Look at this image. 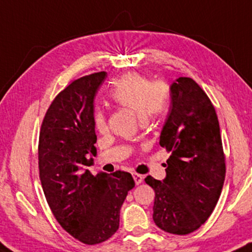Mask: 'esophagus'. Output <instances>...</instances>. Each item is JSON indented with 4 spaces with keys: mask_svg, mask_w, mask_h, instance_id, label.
I'll use <instances>...</instances> for the list:
<instances>
[{
    "mask_svg": "<svg viewBox=\"0 0 252 252\" xmlns=\"http://www.w3.org/2000/svg\"><path fill=\"white\" fill-rule=\"evenodd\" d=\"M133 179H134L135 185H140V183L144 181V176L140 174H133Z\"/></svg>",
    "mask_w": 252,
    "mask_h": 252,
    "instance_id": "1",
    "label": "esophagus"
}]
</instances>
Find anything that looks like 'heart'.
Instances as JSON below:
<instances>
[{
    "label": "heart",
    "instance_id": "heart-1",
    "mask_svg": "<svg viewBox=\"0 0 252 252\" xmlns=\"http://www.w3.org/2000/svg\"><path fill=\"white\" fill-rule=\"evenodd\" d=\"M109 98L121 108L129 109L140 118L141 123L154 120L166 112L169 106V88L162 82H154L137 72L124 75L115 82ZM93 123L96 131L104 132L107 117L103 111L94 112Z\"/></svg>",
    "mask_w": 252,
    "mask_h": 252
}]
</instances>
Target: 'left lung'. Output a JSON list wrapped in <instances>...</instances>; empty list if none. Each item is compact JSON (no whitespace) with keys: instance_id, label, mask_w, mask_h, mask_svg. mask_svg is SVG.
<instances>
[{"instance_id":"obj_1","label":"left lung","mask_w":252,"mask_h":252,"mask_svg":"<svg viewBox=\"0 0 252 252\" xmlns=\"http://www.w3.org/2000/svg\"><path fill=\"white\" fill-rule=\"evenodd\" d=\"M171 103L159 137L170 152L163 181L148 176L155 190L154 221L172 234L196 231L216 207L225 181L219 121L210 97L189 77L170 87Z\"/></svg>"}]
</instances>
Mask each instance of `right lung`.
<instances>
[{
    "instance_id": "1",
    "label": "right lung",
    "mask_w": 252,
    "mask_h": 252,
    "mask_svg": "<svg viewBox=\"0 0 252 252\" xmlns=\"http://www.w3.org/2000/svg\"><path fill=\"white\" fill-rule=\"evenodd\" d=\"M107 72L71 82L47 109L39 134V176L59 225L88 245L118 231L120 208L134 187L129 172L92 175L86 166L96 156L94 98Z\"/></svg>"
}]
</instances>
